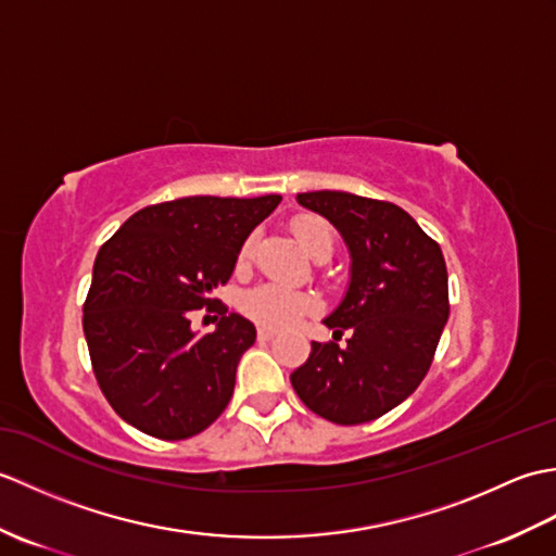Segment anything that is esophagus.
Here are the masks:
<instances>
[{"mask_svg":"<svg viewBox=\"0 0 556 556\" xmlns=\"http://www.w3.org/2000/svg\"><path fill=\"white\" fill-rule=\"evenodd\" d=\"M257 339H260V341H269V339H275V329H269V327H257Z\"/></svg>","mask_w":556,"mask_h":556,"instance_id":"obj_1","label":"esophagus"}]
</instances>
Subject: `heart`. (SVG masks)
Here are the masks:
<instances>
[{"mask_svg":"<svg viewBox=\"0 0 556 556\" xmlns=\"http://www.w3.org/2000/svg\"><path fill=\"white\" fill-rule=\"evenodd\" d=\"M293 233H296L299 243L305 248V253L311 255L320 251L323 245H332V229H329V224L320 217H296L293 219ZM251 251V241H245L239 251L241 267L248 263ZM315 308L317 299L313 293H305L285 285H275V281L253 287L251 291H245L241 299V311L260 327L269 329H287L291 325H296L301 317L315 313Z\"/></svg>","mask_w":556,"mask_h":556,"instance_id":"obj_1","label":"heart"}]
</instances>
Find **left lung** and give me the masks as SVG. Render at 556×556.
I'll list each match as a JSON object with an SVG mask.
<instances>
[{
	"instance_id": "1",
	"label": "left lung",
	"mask_w": 556,
	"mask_h": 556,
	"mask_svg": "<svg viewBox=\"0 0 556 556\" xmlns=\"http://www.w3.org/2000/svg\"><path fill=\"white\" fill-rule=\"evenodd\" d=\"M296 203L341 233L351 267L344 299L323 320L334 341H313L291 384L317 416L370 422L406 401L430 370L448 320L442 248L406 210L384 200L311 191ZM344 331L348 346L339 348Z\"/></svg>"
}]
</instances>
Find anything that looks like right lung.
Here are the masks:
<instances>
[{
	"label": "right lung",
	"instance_id": "right-lung-1",
	"mask_svg": "<svg viewBox=\"0 0 556 556\" xmlns=\"http://www.w3.org/2000/svg\"><path fill=\"white\" fill-rule=\"evenodd\" d=\"M279 203L281 195L169 200L138 210L100 248L83 332L102 394L128 425L186 440L227 408L255 327L212 293ZM205 304L223 317L215 333L198 336L187 315Z\"/></svg>",
	"mask_w": 556,
	"mask_h": 556
}]
</instances>
